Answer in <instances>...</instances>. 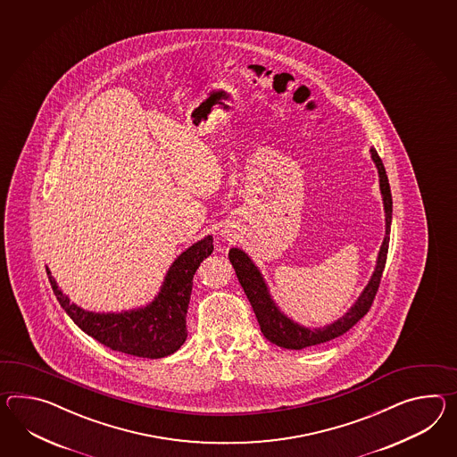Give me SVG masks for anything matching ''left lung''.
I'll use <instances>...</instances> for the list:
<instances>
[{"label": "left lung", "instance_id": "left-lung-1", "mask_svg": "<svg viewBox=\"0 0 457 457\" xmlns=\"http://www.w3.org/2000/svg\"><path fill=\"white\" fill-rule=\"evenodd\" d=\"M371 158L378 168L379 189L383 195V204H385V212H386V236H385L383 245L379 249L377 268H375V272L370 278L367 287L358 297L355 305L337 322L330 323L322 328H313V330L307 327H302L299 323L292 322L282 312L278 311L274 301L270 299L266 282L261 276V272L257 270L256 266L253 264V261L245 256L241 249L233 247L229 251V261L236 270V276L239 278V284L245 289V294L253 305L261 332L264 334L269 342L282 346V348H289V350H302L305 346L320 345L323 342H330L337 337L348 332L370 311L371 303L375 301V295L378 292L379 282H381L385 264H386V254H388V245H390L391 212H393L390 183H388L383 162L375 148H371Z\"/></svg>", "mask_w": 457, "mask_h": 457}]
</instances>
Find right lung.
<instances>
[{
    "label": "right lung",
    "mask_w": 457,
    "mask_h": 457,
    "mask_svg": "<svg viewBox=\"0 0 457 457\" xmlns=\"http://www.w3.org/2000/svg\"><path fill=\"white\" fill-rule=\"evenodd\" d=\"M212 249V236L191 245L168 270L155 301L144 309L122 313L82 311L61 292L51 272L47 274L61 307L80 330L115 352L142 358H162L175 353L187 340V312L193 276Z\"/></svg>",
    "instance_id": "obj_1"
}]
</instances>
